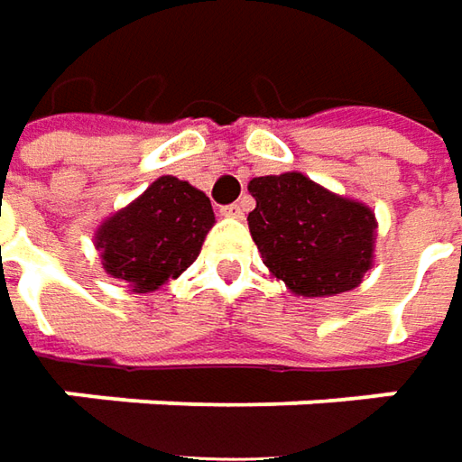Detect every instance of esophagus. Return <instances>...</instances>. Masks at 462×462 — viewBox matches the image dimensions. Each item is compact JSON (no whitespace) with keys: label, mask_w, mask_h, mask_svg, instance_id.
I'll return each mask as SVG.
<instances>
[{"label":"esophagus","mask_w":462,"mask_h":462,"mask_svg":"<svg viewBox=\"0 0 462 462\" xmlns=\"http://www.w3.org/2000/svg\"><path fill=\"white\" fill-rule=\"evenodd\" d=\"M244 203H231V206H224L221 208V213L224 216H228V218H244Z\"/></svg>","instance_id":"obj_1"}]
</instances>
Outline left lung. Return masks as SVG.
Instances as JSON below:
<instances>
[{"instance_id":"1","label":"left lung","mask_w":462,"mask_h":462,"mask_svg":"<svg viewBox=\"0 0 462 462\" xmlns=\"http://www.w3.org/2000/svg\"><path fill=\"white\" fill-rule=\"evenodd\" d=\"M249 231L269 272L295 295L354 290L374 259L376 218L364 203L328 193L300 172L249 182Z\"/></svg>"}]
</instances>
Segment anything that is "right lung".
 Masks as SVG:
<instances>
[{"label":"right lung","mask_w":462,"mask_h":462,"mask_svg":"<svg viewBox=\"0 0 462 462\" xmlns=\"http://www.w3.org/2000/svg\"><path fill=\"white\" fill-rule=\"evenodd\" d=\"M206 193L165 175L96 234L104 269L134 292H154L195 262L213 226Z\"/></svg>","instance_id":"1"}]
</instances>
